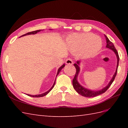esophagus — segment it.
<instances>
[{
	"instance_id": "34e87169",
	"label": "esophagus",
	"mask_w": 128,
	"mask_h": 128,
	"mask_svg": "<svg viewBox=\"0 0 128 128\" xmlns=\"http://www.w3.org/2000/svg\"><path fill=\"white\" fill-rule=\"evenodd\" d=\"M66 64H70V65H72V64H73V61L72 60V59H70V58H68V59L66 60Z\"/></svg>"
}]
</instances>
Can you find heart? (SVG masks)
Returning <instances> with one entry per match:
<instances>
[{"label":"heart","instance_id":"obj_1","mask_svg":"<svg viewBox=\"0 0 128 128\" xmlns=\"http://www.w3.org/2000/svg\"><path fill=\"white\" fill-rule=\"evenodd\" d=\"M68 48L81 58L94 56L102 48V39L91 33L73 34L66 39Z\"/></svg>","mask_w":128,"mask_h":128}]
</instances>
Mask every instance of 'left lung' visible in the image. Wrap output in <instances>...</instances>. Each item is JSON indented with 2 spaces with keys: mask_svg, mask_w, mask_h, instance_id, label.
I'll return each mask as SVG.
<instances>
[{
  "mask_svg": "<svg viewBox=\"0 0 128 128\" xmlns=\"http://www.w3.org/2000/svg\"><path fill=\"white\" fill-rule=\"evenodd\" d=\"M104 36H105L106 38V42H107V45H106V48H109L110 50H111L112 51H113L114 53L115 54L117 58V66H116V71L114 73V75L113 76V77H112V79L110 80V82H109L107 84V86H106L104 88H102V89L98 91H93L91 90H90V89L87 88L83 87V86H81V85L78 83V79H77V77H78V75L80 73V61H77L76 62V64H74V65L75 67L76 68V74L74 76V78L73 80H72V86L74 88L75 90V91L79 94H80L82 95L83 96H86V97H94V96H99L100 94H104V92H105L107 89L110 87V86H111V84H112V83L113 82V81L115 78L116 75L117 74V72H118V62H119V56L118 54V52L117 51V50H116L115 46L114 45V44H113V42H111L109 39H108V37L104 34Z\"/></svg>",
  "mask_w": 128,
  "mask_h": 128,
  "instance_id": "obj_1",
  "label": "left lung"
}]
</instances>
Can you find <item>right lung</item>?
<instances>
[{
  "label": "right lung",
  "instance_id": "add662e5",
  "mask_svg": "<svg viewBox=\"0 0 128 128\" xmlns=\"http://www.w3.org/2000/svg\"><path fill=\"white\" fill-rule=\"evenodd\" d=\"M49 29L51 30V29ZM40 31H41V30H38L34 31V32H30L26 33V34H24V35L21 36V37L24 36H26V35H29V34H37V32H40ZM64 66H65V64H64L62 65L61 66L59 69H58V72H57V74H56V77L58 76V74H59V72H60V71L61 70V69H62ZM56 79H55L53 85L52 86L51 88H50V90H48V91H46V92H45L43 93V94H37V95H31V94H26L28 95V96H32V97H42V96H46V94H48V93L52 90V89L54 88V85H55V84H56Z\"/></svg>",
  "mask_w": 128,
  "mask_h": 128
}]
</instances>
